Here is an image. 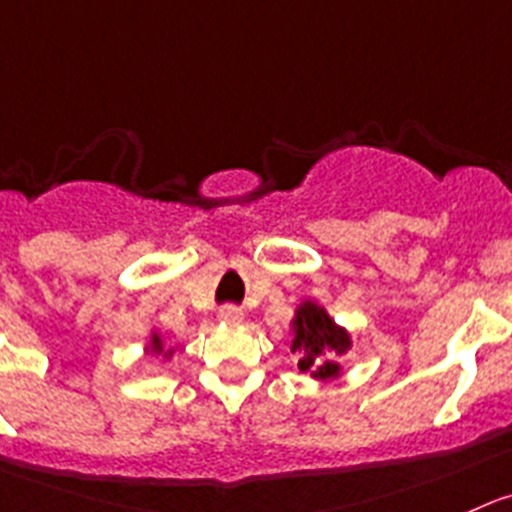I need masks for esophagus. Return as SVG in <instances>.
Returning <instances> with one entry per match:
<instances>
[{
	"label": "esophagus",
	"instance_id": "obj_1",
	"mask_svg": "<svg viewBox=\"0 0 512 512\" xmlns=\"http://www.w3.org/2000/svg\"><path fill=\"white\" fill-rule=\"evenodd\" d=\"M219 323H227V326H234V323H242V310L234 308V305H224L217 313Z\"/></svg>",
	"mask_w": 512,
	"mask_h": 512
}]
</instances>
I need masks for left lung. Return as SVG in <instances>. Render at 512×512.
I'll return each mask as SVG.
<instances>
[{"mask_svg": "<svg viewBox=\"0 0 512 512\" xmlns=\"http://www.w3.org/2000/svg\"><path fill=\"white\" fill-rule=\"evenodd\" d=\"M290 351L298 353V369L315 381H336L343 376L338 356L353 346L351 333L338 326L326 308L315 300H300L290 321Z\"/></svg>", "mask_w": 512, "mask_h": 512, "instance_id": "left-lung-1", "label": "left lung"}]
</instances>
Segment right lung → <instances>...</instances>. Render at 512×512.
Listing matches in <instances>:
<instances>
[{
  "instance_id": "1",
  "label": "right lung",
  "mask_w": 512,
  "mask_h": 512,
  "mask_svg": "<svg viewBox=\"0 0 512 512\" xmlns=\"http://www.w3.org/2000/svg\"><path fill=\"white\" fill-rule=\"evenodd\" d=\"M179 348L181 346H166V341L161 338V333L154 328V331H151V336H148L146 346H143V353H146V356H164L166 361H171Z\"/></svg>"
}]
</instances>
